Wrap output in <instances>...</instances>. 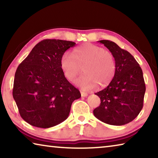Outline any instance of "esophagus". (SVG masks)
<instances>
[{
  "label": "esophagus",
  "mask_w": 158,
  "mask_h": 158,
  "mask_svg": "<svg viewBox=\"0 0 158 158\" xmlns=\"http://www.w3.org/2000/svg\"><path fill=\"white\" fill-rule=\"evenodd\" d=\"M81 97H87L88 96V93H85V92H84V91H82V90H81Z\"/></svg>",
  "instance_id": "obj_1"
}]
</instances>
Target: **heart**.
<instances>
[{
    "instance_id": "heart-1",
    "label": "heart",
    "mask_w": 158,
    "mask_h": 158,
    "mask_svg": "<svg viewBox=\"0 0 158 158\" xmlns=\"http://www.w3.org/2000/svg\"><path fill=\"white\" fill-rule=\"evenodd\" d=\"M60 65L64 76L73 81L81 73L84 74L76 81L83 90H92L108 85L116 73V62L112 53L97 45L85 43L74 49L71 54L62 56Z\"/></svg>"
}]
</instances>
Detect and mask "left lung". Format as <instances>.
<instances>
[{"label":"left lung","instance_id":"8db88e82","mask_svg":"<svg viewBox=\"0 0 158 158\" xmlns=\"http://www.w3.org/2000/svg\"><path fill=\"white\" fill-rule=\"evenodd\" d=\"M113 54L116 62L114 79L101 91L100 106L93 114L102 122L123 125L133 121L143 108L146 85L143 72L135 58L114 42L100 40Z\"/></svg>","mask_w":158,"mask_h":158}]
</instances>
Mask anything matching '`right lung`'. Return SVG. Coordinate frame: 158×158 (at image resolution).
Listing matches in <instances>:
<instances>
[{
	"label": "right lung",
	"instance_id": "add662e5",
	"mask_svg": "<svg viewBox=\"0 0 158 158\" xmlns=\"http://www.w3.org/2000/svg\"><path fill=\"white\" fill-rule=\"evenodd\" d=\"M75 42L44 40L18 66L12 95L20 116L31 125L49 128L68 118L81 93L64 76L60 60Z\"/></svg>",
	"mask_w": 158,
	"mask_h": 158
}]
</instances>
